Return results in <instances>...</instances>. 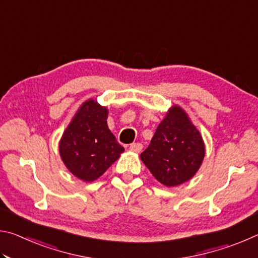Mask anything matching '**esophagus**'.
<instances>
[{"instance_id": "obj_1", "label": "esophagus", "mask_w": 258, "mask_h": 258, "mask_svg": "<svg viewBox=\"0 0 258 258\" xmlns=\"http://www.w3.org/2000/svg\"><path fill=\"white\" fill-rule=\"evenodd\" d=\"M142 145L141 143H132V145L130 146V150L132 152H135V154H139L140 151L142 150Z\"/></svg>"}]
</instances>
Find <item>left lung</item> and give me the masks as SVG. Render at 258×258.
Returning <instances> with one entry per match:
<instances>
[{
  "instance_id": "obj_1",
  "label": "left lung",
  "mask_w": 258,
  "mask_h": 258,
  "mask_svg": "<svg viewBox=\"0 0 258 258\" xmlns=\"http://www.w3.org/2000/svg\"><path fill=\"white\" fill-rule=\"evenodd\" d=\"M205 152V142L199 130L184 109L173 104L140 158L157 181L173 187L196 175L203 164Z\"/></svg>"
}]
</instances>
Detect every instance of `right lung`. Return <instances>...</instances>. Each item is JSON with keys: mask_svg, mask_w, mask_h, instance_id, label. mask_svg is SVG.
Returning a JSON list of instances; mask_svg holds the SVG:
<instances>
[{"mask_svg": "<svg viewBox=\"0 0 258 258\" xmlns=\"http://www.w3.org/2000/svg\"><path fill=\"white\" fill-rule=\"evenodd\" d=\"M108 108L91 98L81 104L59 141L61 160L74 176L93 182L124 152L107 124Z\"/></svg>", "mask_w": 258, "mask_h": 258, "instance_id": "1", "label": "right lung"}]
</instances>
